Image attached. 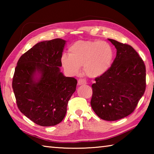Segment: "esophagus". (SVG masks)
Masks as SVG:
<instances>
[{
  "instance_id": "obj_1",
  "label": "esophagus",
  "mask_w": 154,
  "mask_h": 154,
  "mask_svg": "<svg viewBox=\"0 0 154 154\" xmlns=\"http://www.w3.org/2000/svg\"><path fill=\"white\" fill-rule=\"evenodd\" d=\"M86 83V81L84 79H78V82H77V84L80 85H84Z\"/></svg>"
}]
</instances>
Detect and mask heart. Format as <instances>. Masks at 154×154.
I'll use <instances>...</instances> for the list:
<instances>
[{"label":"heart","instance_id":"heart-1","mask_svg":"<svg viewBox=\"0 0 154 154\" xmlns=\"http://www.w3.org/2000/svg\"><path fill=\"white\" fill-rule=\"evenodd\" d=\"M114 51L110 44L99 41H78L69 48V55L61 58L62 64L72 75L79 72L83 66L85 74L91 77L103 75L110 69Z\"/></svg>","mask_w":154,"mask_h":154}]
</instances>
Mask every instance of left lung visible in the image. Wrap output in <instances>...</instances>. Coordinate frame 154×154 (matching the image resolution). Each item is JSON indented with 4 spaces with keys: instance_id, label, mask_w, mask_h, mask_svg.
Masks as SVG:
<instances>
[{
    "instance_id": "left-lung-1",
    "label": "left lung",
    "mask_w": 154,
    "mask_h": 154,
    "mask_svg": "<svg viewBox=\"0 0 154 154\" xmlns=\"http://www.w3.org/2000/svg\"><path fill=\"white\" fill-rule=\"evenodd\" d=\"M109 41L116 47V57L109 71L95 78L90 104L99 118L116 121L136 109L145 91L146 69L132 46L111 38Z\"/></svg>"
}]
</instances>
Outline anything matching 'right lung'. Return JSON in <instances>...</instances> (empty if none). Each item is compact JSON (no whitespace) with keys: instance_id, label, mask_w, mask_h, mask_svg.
I'll use <instances>...</instances> for the list:
<instances>
[{"instance_id":"obj_1","label":"right lung","mask_w":154,"mask_h":154,"mask_svg":"<svg viewBox=\"0 0 154 154\" xmlns=\"http://www.w3.org/2000/svg\"><path fill=\"white\" fill-rule=\"evenodd\" d=\"M65 41L61 38L42 41L20 57L12 81L20 111L41 126H55L62 121L77 81L60 71ZM41 75L38 80L34 75Z\"/></svg>"}]
</instances>
